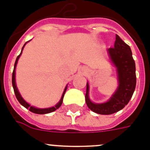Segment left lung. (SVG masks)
<instances>
[{"label":"left lung","mask_w":150,"mask_h":150,"mask_svg":"<svg viewBox=\"0 0 150 150\" xmlns=\"http://www.w3.org/2000/svg\"><path fill=\"white\" fill-rule=\"evenodd\" d=\"M111 62L117 70L119 86L110 100L95 104L88 97L89 86L86 84V102L91 111L101 115H110L123 109L132 98L136 87V67L130 46L116 34L114 47L107 50Z\"/></svg>","instance_id":"left-lung-1"}]
</instances>
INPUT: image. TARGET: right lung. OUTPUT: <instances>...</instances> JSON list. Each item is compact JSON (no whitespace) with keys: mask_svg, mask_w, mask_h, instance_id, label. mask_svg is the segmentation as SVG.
Wrapping results in <instances>:
<instances>
[{"mask_svg":"<svg viewBox=\"0 0 150 150\" xmlns=\"http://www.w3.org/2000/svg\"><path fill=\"white\" fill-rule=\"evenodd\" d=\"M28 42H26V43H28ZM26 43H25V45H24L23 47H22V51H21V53L19 54L18 56H17L16 60V62H15V64H14V69H13V76H12V84H13V90H14V92H15L16 97V98H17V100H18V102H19V103H20V104H22L23 107H25V108L28 109L30 111V112H34V113H37V114H46V113H50V112H53V111L56 110L57 109H59V107H61V105H62V102H63L64 95V94H65V91H66V90H67V86H66L65 88H64V90L63 95H62V98H61L60 101H59V103H58V104H57L55 106V107H50V108H44V109L37 108V107H33V106H30V104H28L27 102H26L25 100L22 98V97L21 96L20 93L18 92V88H17L16 84V78H15L16 77V67L17 62H18V59H19L20 55H22V50H23V49H24V46H25Z\"/></svg>","mask_w":150,"mask_h":150,"instance_id":"add662e5","label":"right lung"}]
</instances>
